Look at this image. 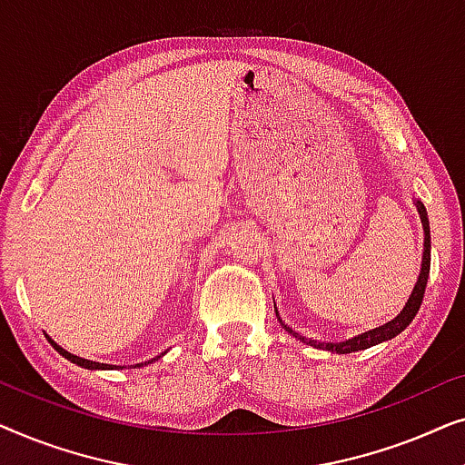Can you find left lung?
<instances>
[{"mask_svg": "<svg viewBox=\"0 0 465 465\" xmlns=\"http://www.w3.org/2000/svg\"><path fill=\"white\" fill-rule=\"evenodd\" d=\"M417 205V212L421 215V224H423V232H425V241H423V262H421V272H419V279L415 283V288H412V294L409 298V302L404 304V309L400 311V315L393 317L391 322L383 323V326L374 328V330H368L364 334H358L355 339H349L345 342H317L313 339H307V336H301L298 332H294L290 326H285L282 322V317L277 313V307H275V313H277V320L282 326L285 328V332H290L292 336H296V339H301L302 342H307L311 347H317V349H328V351H334V353H353V351H361V349H368L372 345H379V342L383 341H391L393 336H398L402 330L409 326V323L415 320L419 307H421L423 302V294H425V285H428V277H430V250H431V241H430V220H428V212H425L423 203L421 201H415Z\"/></svg>", "mask_w": 465, "mask_h": 465, "instance_id": "left-lung-1", "label": "left lung"}]
</instances>
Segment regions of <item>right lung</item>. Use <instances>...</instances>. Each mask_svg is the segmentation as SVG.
I'll use <instances>...</instances> for the list:
<instances>
[{
	"mask_svg": "<svg viewBox=\"0 0 465 465\" xmlns=\"http://www.w3.org/2000/svg\"><path fill=\"white\" fill-rule=\"evenodd\" d=\"M50 342H53V347L63 355V358H67L69 361H74V364H78L82 368H88V371H99V368H101V371H105V368H110V364H99V361H91V360L78 358V355L65 351V349H63L61 345H56L53 339H50ZM158 358H161V355H158ZM158 358H154V360H158ZM154 360H150V361H154ZM150 361H148V364H150ZM137 366H143V364H137Z\"/></svg>",
	"mask_w": 465,
	"mask_h": 465,
	"instance_id": "add662e5",
	"label": "right lung"
}]
</instances>
